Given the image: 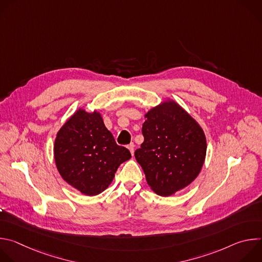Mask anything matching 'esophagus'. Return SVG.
Masks as SVG:
<instances>
[{"instance_id":"esophagus-1","label":"esophagus","mask_w":262,"mask_h":262,"mask_svg":"<svg viewBox=\"0 0 262 262\" xmlns=\"http://www.w3.org/2000/svg\"><path fill=\"white\" fill-rule=\"evenodd\" d=\"M127 148H128V150L130 151V154H132V156H134V149H135V145H134V143H130L128 146H127Z\"/></svg>"}]
</instances>
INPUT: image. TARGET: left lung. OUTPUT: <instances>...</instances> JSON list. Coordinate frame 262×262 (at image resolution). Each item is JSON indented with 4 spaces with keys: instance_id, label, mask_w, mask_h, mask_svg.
Returning <instances> with one entry per match:
<instances>
[{
    "instance_id": "obj_1",
    "label": "left lung",
    "mask_w": 262,
    "mask_h": 262,
    "mask_svg": "<svg viewBox=\"0 0 262 262\" xmlns=\"http://www.w3.org/2000/svg\"><path fill=\"white\" fill-rule=\"evenodd\" d=\"M144 117V142L135 158L150 189L169 197L199 175L206 157V137L200 124L170 98L151 107Z\"/></svg>"
}]
</instances>
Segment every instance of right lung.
Listing matches in <instances>:
<instances>
[{
	"instance_id": "1",
	"label": "right lung",
	"mask_w": 262,
	"mask_h": 262,
	"mask_svg": "<svg viewBox=\"0 0 262 262\" xmlns=\"http://www.w3.org/2000/svg\"><path fill=\"white\" fill-rule=\"evenodd\" d=\"M130 158L128 149L116 144L97 110H77L59 129L54 143L61 177L86 196L102 193L118 167Z\"/></svg>"
}]
</instances>
